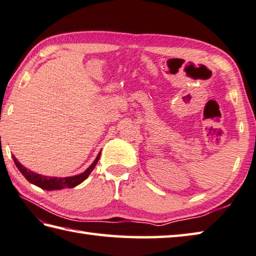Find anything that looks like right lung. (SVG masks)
<instances>
[{
    "mask_svg": "<svg viewBox=\"0 0 256 256\" xmlns=\"http://www.w3.org/2000/svg\"><path fill=\"white\" fill-rule=\"evenodd\" d=\"M100 156H101V153H98L96 158H95L94 162L90 165L88 168H86V171L78 175H75V176H68V178H51V176H44V175L34 173L32 171H30V170H28L25 166H23V165L18 161L14 155H13V161L15 165H16V168L20 170V172L24 175V178H26L30 183L36 185V186L41 188L43 190H46V191H54V190H62L64 188H71L76 186V185H78L80 183H82L85 178H88L90 173L93 171V168H95V165H96Z\"/></svg>",
    "mask_w": 256,
    "mask_h": 256,
    "instance_id": "right-lung-1",
    "label": "right lung"
}]
</instances>
